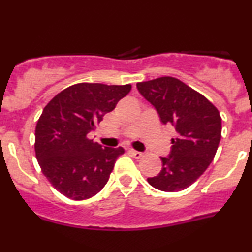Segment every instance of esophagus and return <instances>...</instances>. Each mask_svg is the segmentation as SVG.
I'll return each mask as SVG.
<instances>
[{
    "label": "esophagus",
    "instance_id": "1",
    "mask_svg": "<svg viewBox=\"0 0 252 252\" xmlns=\"http://www.w3.org/2000/svg\"><path fill=\"white\" fill-rule=\"evenodd\" d=\"M128 153L131 156H134L135 158H141L143 156V153H141V152H137V150H134V149H129L128 150Z\"/></svg>",
    "mask_w": 252,
    "mask_h": 252
}]
</instances>
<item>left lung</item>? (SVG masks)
<instances>
[{"mask_svg":"<svg viewBox=\"0 0 252 252\" xmlns=\"http://www.w3.org/2000/svg\"><path fill=\"white\" fill-rule=\"evenodd\" d=\"M140 94L158 111L161 122L175 128L172 150L161 158L162 169L148 178L150 186L163 192L189 187L215 158L221 137L218 109L195 90L173 77L136 84Z\"/></svg>","mask_w":252,"mask_h":252,"instance_id":"left-lung-1","label":"left lung"}]
</instances>
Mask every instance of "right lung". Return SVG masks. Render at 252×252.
Here are the masks:
<instances>
[{"label":"right lung","instance_id":"right-lung-1","mask_svg":"<svg viewBox=\"0 0 252 252\" xmlns=\"http://www.w3.org/2000/svg\"><path fill=\"white\" fill-rule=\"evenodd\" d=\"M130 90V84H74L43 109L35 128V155L43 175L66 198L85 200L108 182L124 149L103 148L88 134Z\"/></svg>","mask_w":252,"mask_h":252}]
</instances>
